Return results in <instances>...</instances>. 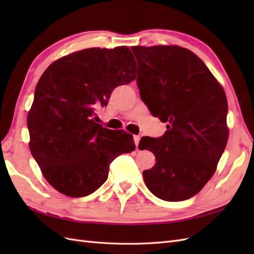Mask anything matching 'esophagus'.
Returning <instances> with one entry per match:
<instances>
[{"label":"esophagus","instance_id":"34e87169","mask_svg":"<svg viewBox=\"0 0 254 254\" xmlns=\"http://www.w3.org/2000/svg\"><path fill=\"white\" fill-rule=\"evenodd\" d=\"M140 139H141L140 135H133V141H134V144H135V146H136V149H137V145H139Z\"/></svg>","mask_w":254,"mask_h":254}]
</instances>
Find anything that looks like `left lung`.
<instances>
[{
	"label": "left lung",
	"mask_w": 254,
	"mask_h": 254,
	"mask_svg": "<svg viewBox=\"0 0 254 254\" xmlns=\"http://www.w3.org/2000/svg\"><path fill=\"white\" fill-rule=\"evenodd\" d=\"M141 99L165 133L143 136L140 149L156 157L143 172L146 187L165 201H182L202 190L216 170L229 130L224 89L203 61L177 45L132 47Z\"/></svg>",
	"instance_id": "8db88e82"
}]
</instances>
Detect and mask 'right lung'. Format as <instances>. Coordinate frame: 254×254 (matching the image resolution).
<instances>
[{"label": "right lung", "mask_w": 254, "mask_h": 254, "mask_svg": "<svg viewBox=\"0 0 254 254\" xmlns=\"http://www.w3.org/2000/svg\"><path fill=\"white\" fill-rule=\"evenodd\" d=\"M135 70L128 48H93L56 60L42 74L27 115L29 149L61 194H92L108 178L112 161L134 150L131 134L104 128L93 115L115 88L135 79Z\"/></svg>", "instance_id": "add662e5"}]
</instances>
